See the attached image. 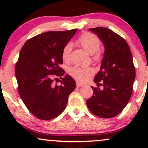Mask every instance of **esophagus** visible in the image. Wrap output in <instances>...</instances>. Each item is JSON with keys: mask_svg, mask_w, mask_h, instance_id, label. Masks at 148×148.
Returning a JSON list of instances; mask_svg holds the SVG:
<instances>
[{"mask_svg": "<svg viewBox=\"0 0 148 148\" xmlns=\"http://www.w3.org/2000/svg\"><path fill=\"white\" fill-rule=\"evenodd\" d=\"M84 85L82 84H80L79 82H76V86H77V88H81V87H83Z\"/></svg>", "mask_w": 148, "mask_h": 148, "instance_id": "esophagus-1", "label": "esophagus"}]
</instances>
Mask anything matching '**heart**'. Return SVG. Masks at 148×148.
<instances>
[{"label":"heart","instance_id":"b5f03b06","mask_svg":"<svg viewBox=\"0 0 148 148\" xmlns=\"http://www.w3.org/2000/svg\"><path fill=\"white\" fill-rule=\"evenodd\" d=\"M78 43L90 55L92 56L95 61L100 59V54L97 52L100 47V40L97 36L94 34L86 33L83 34L78 40ZM72 45L67 44L64 47L62 51V58L64 62H68L70 60ZM93 73V69L90 67L81 68L79 67H73L69 69V74L77 81L84 82L88 79V76Z\"/></svg>","mask_w":148,"mask_h":148}]
</instances>
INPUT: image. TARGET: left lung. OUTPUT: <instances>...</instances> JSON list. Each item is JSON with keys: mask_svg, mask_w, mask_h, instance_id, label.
Instances as JSON below:
<instances>
[{"mask_svg": "<svg viewBox=\"0 0 148 148\" xmlns=\"http://www.w3.org/2000/svg\"><path fill=\"white\" fill-rule=\"evenodd\" d=\"M104 47L100 70L94 79L97 87L86 101L90 111L103 118L118 115L130 101L136 77L133 58L128 44L113 30L103 27L89 28Z\"/></svg>", "mask_w": 148, "mask_h": 148, "instance_id": "left-lung-1", "label": "left lung"}]
</instances>
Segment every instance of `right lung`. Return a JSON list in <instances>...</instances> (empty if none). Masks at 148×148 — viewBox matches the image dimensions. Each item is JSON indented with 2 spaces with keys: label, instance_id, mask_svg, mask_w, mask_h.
I'll return each instance as SVG.
<instances>
[{
  "label": "right lung",
  "instance_id": "add662e5",
  "mask_svg": "<svg viewBox=\"0 0 148 148\" xmlns=\"http://www.w3.org/2000/svg\"><path fill=\"white\" fill-rule=\"evenodd\" d=\"M76 30L40 34L25 42L20 51L15 66L18 93L30 113L40 120L60 115L75 89V81L68 74L62 78L60 86L52 84V76H64L60 67L63 62L62 49Z\"/></svg>",
  "mask_w": 148,
  "mask_h": 148
}]
</instances>
